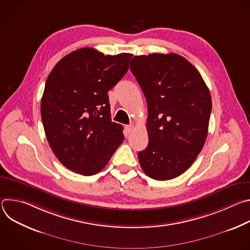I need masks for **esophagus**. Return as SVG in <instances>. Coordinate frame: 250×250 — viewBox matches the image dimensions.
<instances>
[{"instance_id": "34e87169", "label": "esophagus", "mask_w": 250, "mask_h": 250, "mask_svg": "<svg viewBox=\"0 0 250 250\" xmlns=\"http://www.w3.org/2000/svg\"><path fill=\"white\" fill-rule=\"evenodd\" d=\"M132 128H133L132 125H125V135H128L129 133H131Z\"/></svg>"}]
</instances>
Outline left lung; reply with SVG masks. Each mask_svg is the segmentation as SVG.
Returning <instances> with one entry per match:
<instances>
[{
  "label": "left lung",
  "mask_w": 250,
  "mask_h": 250,
  "mask_svg": "<svg viewBox=\"0 0 250 250\" xmlns=\"http://www.w3.org/2000/svg\"><path fill=\"white\" fill-rule=\"evenodd\" d=\"M130 70L147 102L149 142L138 152L145 173L165 181L184 173L203 149L211 98L198 70L175 53L134 56Z\"/></svg>",
  "instance_id": "obj_1"
}]
</instances>
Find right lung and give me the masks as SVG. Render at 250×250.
<instances>
[{"mask_svg": "<svg viewBox=\"0 0 250 250\" xmlns=\"http://www.w3.org/2000/svg\"><path fill=\"white\" fill-rule=\"evenodd\" d=\"M131 56L86 47L67 54L51 70L42 120L52 151L69 170L99 173L124 141L123 126L111 119L108 91L125 75Z\"/></svg>", "mask_w": 250, "mask_h": 250, "instance_id": "1", "label": "right lung"}]
</instances>
